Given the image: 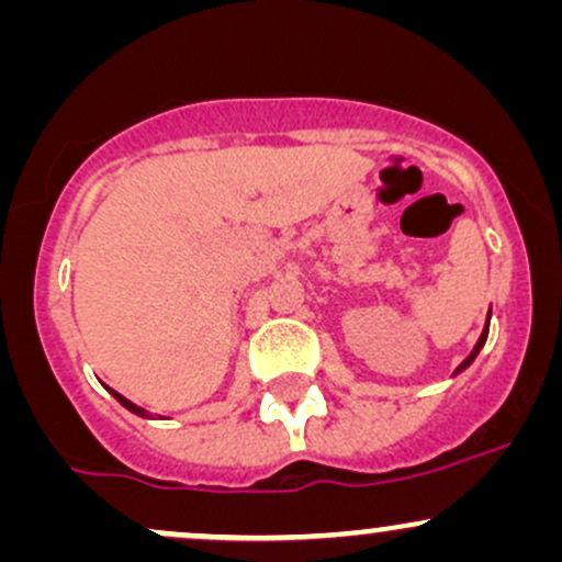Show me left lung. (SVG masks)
Here are the masks:
<instances>
[{
	"label": "left lung",
	"mask_w": 562,
	"mask_h": 562,
	"mask_svg": "<svg viewBox=\"0 0 562 562\" xmlns=\"http://www.w3.org/2000/svg\"><path fill=\"white\" fill-rule=\"evenodd\" d=\"M488 319H492V312H488ZM488 319H486V327H483V333H481L479 344H475V348H473V351H470V357L465 359V362H462L460 367H457V370H454V375H457V372H462V370H465V367H470V364H473V359H475V357H479V351H481V348H483V344H486V335H488Z\"/></svg>",
	"instance_id": "1"
}]
</instances>
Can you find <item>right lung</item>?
<instances>
[{
  "mask_svg": "<svg viewBox=\"0 0 562 562\" xmlns=\"http://www.w3.org/2000/svg\"><path fill=\"white\" fill-rule=\"evenodd\" d=\"M108 391H111V393H113V396H115V398H119V404H124L128 412H134V415H139V417H147V412H145V409H142V406H137V404H132V402H128V398H126V396H121V393H119V391H113V389H108Z\"/></svg>",
  "mask_w": 562,
  "mask_h": 562,
  "instance_id": "obj_1",
  "label": "right lung"
}]
</instances>
